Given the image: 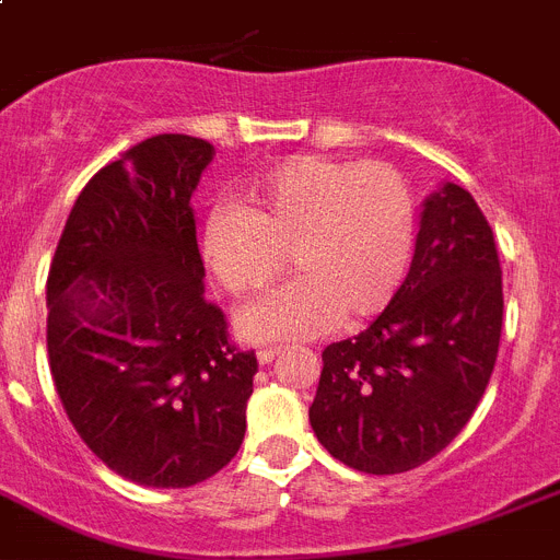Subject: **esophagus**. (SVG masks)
<instances>
[{
  "label": "esophagus",
  "mask_w": 560,
  "mask_h": 560,
  "mask_svg": "<svg viewBox=\"0 0 560 560\" xmlns=\"http://www.w3.org/2000/svg\"><path fill=\"white\" fill-rule=\"evenodd\" d=\"M281 347H259V352H256V358H259V363H273L276 358H279Z\"/></svg>",
  "instance_id": "34e87169"
}]
</instances>
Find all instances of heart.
<instances>
[{"label":"heart","instance_id":"1","mask_svg":"<svg viewBox=\"0 0 560 560\" xmlns=\"http://www.w3.org/2000/svg\"><path fill=\"white\" fill-rule=\"evenodd\" d=\"M415 231V197L395 165L304 154L253 179L242 208H213L199 247L233 295L265 290L290 259L299 279L247 307L240 329L295 340L381 315L406 279Z\"/></svg>","mask_w":560,"mask_h":560}]
</instances>
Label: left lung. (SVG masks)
I'll return each instance as SVG.
<instances>
[{
    "instance_id": "obj_1",
    "label": "left lung",
    "mask_w": 560,
    "mask_h": 560,
    "mask_svg": "<svg viewBox=\"0 0 560 560\" xmlns=\"http://www.w3.org/2000/svg\"><path fill=\"white\" fill-rule=\"evenodd\" d=\"M502 267L476 199L442 183L422 202L415 259L386 310L324 349L310 425L363 474L440 454L482 400L502 338Z\"/></svg>"
}]
</instances>
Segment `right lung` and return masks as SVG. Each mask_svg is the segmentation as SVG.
I'll list each match as a JSON object with an SVG mask.
<instances>
[{"label": "right lung", "mask_w": 560, "mask_h": 560, "mask_svg": "<svg viewBox=\"0 0 560 560\" xmlns=\"http://www.w3.org/2000/svg\"><path fill=\"white\" fill-rule=\"evenodd\" d=\"M213 145L158 135L78 194L47 276V354L86 448L129 482L191 488L245 440L256 354L206 299L191 197Z\"/></svg>", "instance_id": "obj_1"}]
</instances>
